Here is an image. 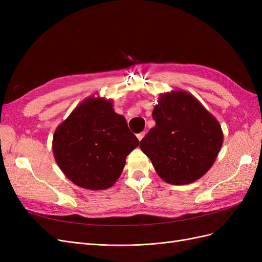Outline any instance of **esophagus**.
<instances>
[{"label": "esophagus", "mask_w": 262, "mask_h": 262, "mask_svg": "<svg viewBox=\"0 0 262 262\" xmlns=\"http://www.w3.org/2000/svg\"><path fill=\"white\" fill-rule=\"evenodd\" d=\"M144 136H145V132H141V133H138V134H137V138H138L139 141H141L142 139L144 138Z\"/></svg>", "instance_id": "1"}]
</instances>
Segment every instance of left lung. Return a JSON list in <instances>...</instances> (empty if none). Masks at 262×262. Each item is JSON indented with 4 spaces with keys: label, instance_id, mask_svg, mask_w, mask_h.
I'll return each instance as SVG.
<instances>
[{
    "label": "left lung",
    "instance_id": "left-lung-1",
    "mask_svg": "<svg viewBox=\"0 0 262 262\" xmlns=\"http://www.w3.org/2000/svg\"><path fill=\"white\" fill-rule=\"evenodd\" d=\"M152 116L155 125L140 147L157 175L170 185H188L205 175L223 144L215 117L181 90L161 94Z\"/></svg>",
    "mask_w": 262,
    "mask_h": 262
}]
</instances>
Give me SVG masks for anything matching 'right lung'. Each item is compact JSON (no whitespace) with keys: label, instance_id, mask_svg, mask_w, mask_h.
Returning a JSON list of instances; mask_svg holds the SVG:
<instances>
[{"label":"right lung","instance_id":"add662e5","mask_svg":"<svg viewBox=\"0 0 262 262\" xmlns=\"http://www.w3.org/2000/svg\"><path fill=\"white\" fill-rule=\"evenodd\" d=\"M113 99L87 97L58 125L52 152L60 169L74 185L105 190L116 184L125 158L139 145Z\"/></svg>","mask_w":262,"mask_h":262}]
</instances>
